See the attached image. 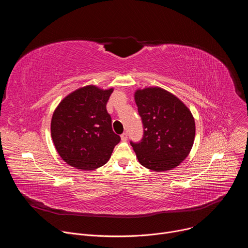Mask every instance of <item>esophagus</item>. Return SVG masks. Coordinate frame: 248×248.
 <instances>
[{
  "mask_svg": "<svg viewBox=\"0 0 248 248\" xmlns=\"http://www.w3.org/2000/svg\"><path fill=\"white\" fill-rule=\"evenodd\" d=\"M121 138L123 141H125L127 139V133L126 132H124L122 135H121Z\"/></svg>",
  "mask_w": 248,
  "mask_h": 248,
  "instance_id": "1",
  "label": "esophagus"
}]
</instances>
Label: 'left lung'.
<instances>
[{"label": "left lung", "mask_w": 248, "mask_h": 248, "mask_svg": "<svg viewBox=\"0 0 248 248\" xmlns=\"http://www.w3.org/2000/svg\"><path fill=\"white\" fill-rule=\"evenodd\" d=\"M134 99L144 129L139 142L130 141L139 163L154 171L179 166L194 142L195 122L189 109L160 87L138 89Z\"/></svg>", "instance_id": "1"}]
</instances>
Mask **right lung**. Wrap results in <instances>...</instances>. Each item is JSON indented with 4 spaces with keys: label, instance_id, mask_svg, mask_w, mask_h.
Wrapping results in <instances>:
<instances>
[{
    "label": "right lung",
    "instance_id": "add662e5",
    "mask_svg": "<svg viewBox=\"0 0 248 248\" xmlns=\"http://www.w3.org/2000/svg\"><path fill=\"white\" fill-rule=\"evenodd\" d=\"M113 91L84 86L63 98L55 110L52 139L59 155L69 166L85 170L102 167L121 141L106 109Z\"/></svg>",
    "mask_w": 248,
    "mask_h": 248
}]
</instances>
